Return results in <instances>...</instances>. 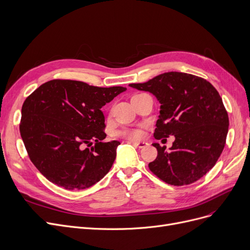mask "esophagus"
I'll use <instances>...</instances> for the list:
<instances>
[{"instance_id":"esophagus-1","label":"esophagus","mask_w":250,"mask_h":250,"mask_svg":"<svg viewBox=\"0 0 250 250\" xmlns=\"http://www.w3.org/2000/svg\"><path fill=\"white\" fill-rule=\"evenodd\" d=\"M130 142H131V144L134 146H136L138 148H144L146 146H148V144H147V142H146V141H130Z\"/></svg>"}]
</instances>
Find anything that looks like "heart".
I'll return each mask as SVG.
<instances>
[{
    "label": "heart",
    "mask_w": 250,
    "mask_h": 250,
    "mask_svg": "<svg viewBox=\"0 0 250 250\" xmlns=\"http://www.w3.org/2000/svg\"><path fill=\"white\" fill-rule=\"evenodd\" d=\"M118 135L130 140H139L145 136V131H144V128L141 127L125 128V129H122L121 131H119Z\"/></svg>",
    "instance_id": "1"
}]
</instances>
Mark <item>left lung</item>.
<instances>
[{
	"mask_svg": "<svg viewBox=\"0 0 250 250\" xmlns=\"http://www.w3.org/2000/svg\"><path fill=\"white\" fill-rule=\"evenodd\" d=\"M149 91L161 104L153 136H175L170 148L159 144L149 170L164 182L183 186L194 183L216 165L226 145L229 117L218 90L201 77L167 72L145 83L129 84Z\"/></svg>",
	"mask_w": 250,
	"mask_h": 250,
	"instance_id": "1",
	"label": "left lung"
}]
</instances>
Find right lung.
<instances>
[{"mask_svg": "<svg viewBox=\"0 0 250 250\" xmlns=\"http://www.w3.org/2000/svg\"><path fill=\"white\" fill-rule=\"evenodd\" d=\"M125 90L53 79L26 98L20 134L30 161L47 180L66 190H80L110 171L120 142H103L106 134L101 109ZM92 141L95 146L84 149Z\"/></svg>", "mask_w": 250, "mask_h": 250, "instance_id": "1", "label": "right lung"}]
</instances>
